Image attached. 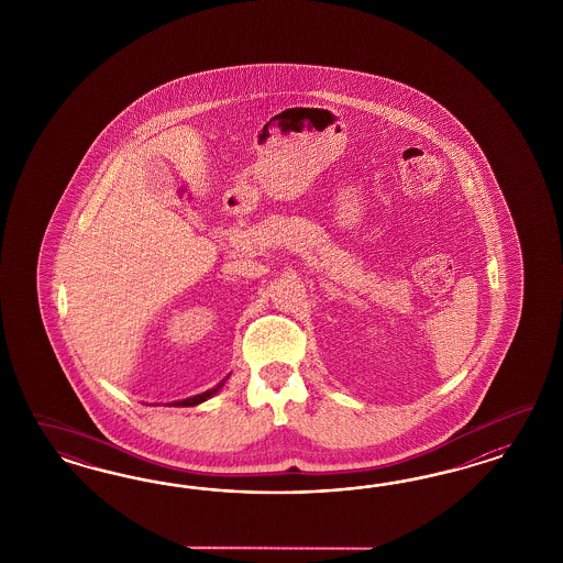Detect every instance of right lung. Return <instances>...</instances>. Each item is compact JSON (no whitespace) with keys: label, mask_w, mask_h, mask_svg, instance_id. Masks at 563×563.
<instances>
[{"label":"right lung","mask_w":563,"mask_h":563,"mask_svg":"<svg viewBox=\"0 0 563 563\" xmlns=\"http://www.w3.org/2000/svg\"><path fill=\"white\" fill-rule=\"evenodd\" d=\"M229 375H227V377H224L222 382H219V384H217L214 388H210V390H206V393L202 394H196V396H189V398H184V400H175V402H169L167 407H196V405H202L205 400H208V398H212L214 394L221 390L222 386H224V382L229 379Z\"/></svg>","instance_id":"add662e5"}]
</instances>
